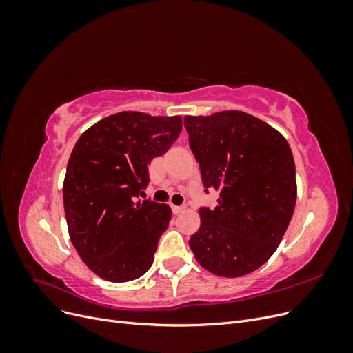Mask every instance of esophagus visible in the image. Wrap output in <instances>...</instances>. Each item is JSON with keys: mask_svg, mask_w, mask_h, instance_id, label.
<instances>
[{"mask_svg": "<svg viewBox=\"0 0 353 353\" xmlns=\"http://www.w3.org/2000/svg\"><path fill=\"white\" fill-rule=\"evenodd\" d=\"M172 210L175 215H178V213H183L187 210V205H183V206H172Z\"/></svg>", "mask_w": 353, "mask_h": 353, "instance_id": "1", "label": "esophagus"}]
</instances>
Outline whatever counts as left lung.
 <instances>
[{"instance_id":"1","label":"left lung","mask_w":353,"mask_h":353,"mask_svg":"<svg viewBox=\"0 0 353 353\" xmlns=\"http://www.w3.org/2000/svg\"><path fill=\"white\" fill-rule=\"evenodd\" d=\"M184 125L205 191L219 193L215 209L199 210L190 248L212 274L248 275L274 254L293 216L292 148L272 126L239 110L185 116Z\"/></svg>"}]
</instances>
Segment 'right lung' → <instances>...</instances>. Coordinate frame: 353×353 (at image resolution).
I'll return each instance as SVG.
<instances>
[{
    "mask_svg": "<svg viewBox=\"0 0 353 353\" xmlns=\"http://www.w3.org/2000/svg\"><path fill=\"white\" fill-rule=\"evenodd\" d=\"M181 130V116L121 112L104 117L74 144L63 203L72 244L100 279L126 283L150 268L172 210L138 200L148 165L165 154Z\"/></svg>",
    "mask_w": 353,
    "mask_h": 353,
    "instance_id": "1",
    "label": "right lung"
}]
</instances>
